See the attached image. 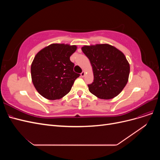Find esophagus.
<instances>
[{
	"mask_svg": "<svg viewBox=\"0 0 160 160\" xmlns=\"http://www.w3.org/2000/svg\"><path fill=\"white\" fill-rule=\"evenodd\" d=\"M85 75V71H83V72H81V76L82 77H84Z\"/></svg>",
	"mask_w": 160,
	"mask_h": 160,
	"instance_id": "34e87169",
	"label": "esophagus"
}]
</instances>
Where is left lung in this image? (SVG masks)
Listing matches in <instances>:
<instances>
[{"mask_svg": "<svg viewBox=\"0 0 160 160\" xmlns=\"http://www.w3.org/2000/svg\"><path fill=\"white\" fill-rule=\"evenodd\" d=\"M81 49L93 68V82L88 85L91 93L102 99L118 95L128 83L130 71L123 53L108 44L85 45Z\"/></svg>", "mask_w": 160, "mask_h": 160, "instance_id": "left-lung-1", "label": "left lung"}]
</instances>
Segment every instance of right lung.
Here are the masks:
<instances>
[{
  "label": "right lung",
  "instance_id": "1",
  "mask_svg": "<svg viewBox=\"0 0 160 160\" xmlns=\"http://www.w3.org/2000/svg\"><path fill=\"white\" fill-rule=\"evenodd\" d=\"M76 45L54 43L41 49L31 64L32 83L45 98L59 99L71 91L75 80L80 76L73 71L70 57Z\"/></svg>",
  "mask_w": 160,
  "mask_h": 160
}]
</instances>
